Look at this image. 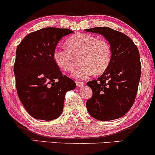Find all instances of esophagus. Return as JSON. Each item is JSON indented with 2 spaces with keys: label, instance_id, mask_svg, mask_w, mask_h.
I'll use <instances>...</instances> for the list:
<instances>
[{
  "label": "esophagus",
  "instance_id": "esophagus-1",
  "mask_svg": "<svg viewBox=\"0 0 155 155\" xmlns=\"http://www.w3.org/2000/svg\"><path fill=\"white\" fill-rule=\"evenodd\" d=\"M76 86H77L78 87H82L83 85L84 84V83L82 82V81H76Z\"/></svg>",
  "mask_w": 155,
  "mask_h": 155
}]
</instances>
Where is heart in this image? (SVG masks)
<instances>
[{
  "mask_svg": "<svg viewBox=\"0 0 155 155\" xmlns=\"http://www.w3.org/2000/svg\"><path fill=\"white\" fill-rule=\"evenodd\" d=\"M67 47H57L53 52L55 63L65 71H71L80 56L82 65L74 72L78 79H86L93 74H103L111 63L112 50L106 40L87 33H76L66 40Z\"/></svg>",
  "mask_w": 155,
  "mask_h": 155,
  "instance_id": "b5f03b06",
  "label": "heart"
}]
</instances>
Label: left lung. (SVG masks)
Instances as JSON below:
<instances>
[{
  "instance_id": "8db88e82",
  "label": "left lung",
  "mask_w": 155,
  "mask_h": 155,
  "mask_svg": "<svg viewBox=\"0 0 155 155\" xmlns=\"http://www.w3.org/2000/svg\"><path fill=\"white\" fill-rule=\"evenodd\" d=\"M85 31L102 35L112 50L107 70L97 80L87 83L92 90V97L86 103L87 109L96 120L119 119L129 111L136 98L141 72L139 51L127 35L108 27Z\"/></svg>"
}]
</instances>
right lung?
Here are the masks:
<instances>
[{
    "mask_svg": "<svg viewBox=\"0 0 155 155\" xmlns=\"http://www.w3.org/2000/svg\"><path fill=\"white\" fill-rule=\"evenodd\" d=\"M74 33L65 28H45L27 35L17 46L14 65L18 97L36 120L50 121L61 115L66 92L76 84L63 75L53 52L63 37Z\"/></svg>",
    "mask_w": 155,
    "mask_h": 155,
    "instance_id": "1",
    "label": "right lung"
}]
</instances>
